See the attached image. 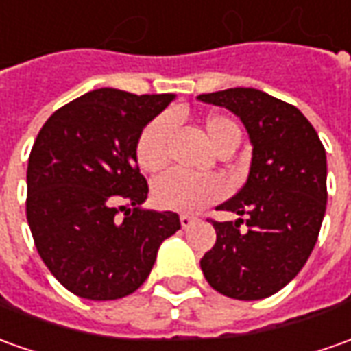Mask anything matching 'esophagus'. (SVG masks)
Wrapping results in <instances>:
<instances>
[{"instance_id": "1", "label": "esophagus", "mask_w": 351, "mask_h": 351, "mask_svg": "<svg viewBox=\"0 0 351 351\" xmlns=\"http://www.w3.org/2000/svg\"><path fill=\"white\" fill-rule=\"evenodd\" d=\"M194 223H195V217L180 215V225H182V228H190Z\"/></svg>"}]
</instances>
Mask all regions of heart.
Masks as SVG:
<instances>
[{"mask_svg": "<svg viewBox=\"0 0 351 351\" xmlns=\"http://www.w3.org/2000/svg\"><path fill=\"white\" fill-rule=\"evenodd\" d=\"M209 144L217 152L228 144L238 145L240 128L234 121L223 115H209L204 121ZM173 132V119L159 115L144 126L136 140V161L147 173H156L167 163L169 138ZM225 194V184L217 176H190L180 171H167L157 176L152 186L154 202L161 209L178 213H195L207 204L217 202Z\"/></svg>", "mask_w": 351, "mask_h": 351, "instance_id": "obj_1", "label": "heart"}]
</instances>
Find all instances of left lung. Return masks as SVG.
Here are the masks:
<instances>
[{
  "instance_id": "8db88e82",
  "label": "left lung",
  "mask_w": 351,
  "mask_h": 351,
  "mask_svg": "<svg viewBox=\"0 0 351 351\" xmlns=\"http://www.w3.org/2000/svg\"><path fill=\"white\" fill-rule=\"evenodd\" d=\"M197 99L240 117L254 147L245 184L217 207L240 219L211 221L217 242L199 265L217 292L263 300L285 288L315 247L326 209L325 147L298 107L261 90L228 88Z\"/></svg>"
}]
</instances>
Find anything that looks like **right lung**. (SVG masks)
<instances>
[{
	"instance_id": "right-lung-1",
	"label": "right lung",
	"mask_w": 351,
	"mask_h": 351,
	"mask_svg": "<svg viewBox=\"0 0 351 351\" xmlns=\"http://www.w3.org/2000/svg\"><path fill=\"white\" fill-rule=\"evenodd\" d=\"M173 99L99 88L57 109L38 132L26 219L42 261L73 294H132L180 228L173 211L142 207L149 190L136 161L138 136Z\"/></svg>"
}]
</instances>
